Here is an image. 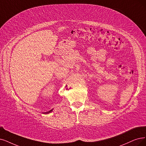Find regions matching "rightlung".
<instances>
[{
    "mask_svg": "<svg viewBox=\"0 0 146 146\" xmlns=\"http://www.w3.org/2000/svg\"><path fill=\"white\" fill-rule=\"evenodd\" d=\"M52 110H50V111H48V112H44V114H48V113H50V112H51L52 111Z\"/></svg>",
    "mask_w": 146,
    "mask_h": 146,
    "instance_id": "add662e5",
    "label": "right lung"
}]
</instances>
